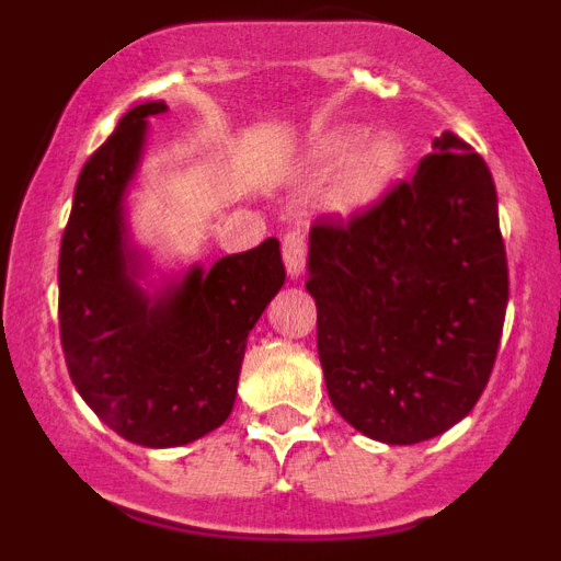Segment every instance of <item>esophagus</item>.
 Masks as SVG:
<instances>
[{"instance_id": "esophagus-1", "label": "esophagus", "mask_w": 561, "mask_h": 561, "mask_svg": "<svg viewBox=\"0 0 561 561\" xmlns=\"http://www.w3.org/2000/svg\"><path fill=\"white\" fill-rule=\"evenodd\" d=\"M284 264H286V272H289L291 280L304 275V270H306V236L300 230H289L284 236Z\"/></svg>"}]
</instances>
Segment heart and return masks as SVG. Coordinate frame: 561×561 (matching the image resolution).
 I'll return each mask as SVG.
<instances>
[{
  "label": "heart",
  "mask_w": 561,
  "mask_h": 561,
  "mask_svg": "<svg viewBox=\"0 0 561 561\" xmlns=\"http://www.w3.org/2000/svg\"><path fill=\"white\" fill-rule=\"evenodd\" d=\"M408 162L404 140L393 131L362 137L354 126H334L314 134L306 146L304 171L311 180L331 174L323 205L336 216H359L379 205L399 182Z\"/></svg>",
  "instance_id": "heart-1"
}]
</instances>
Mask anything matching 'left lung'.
I'll use <instances>...</instances> for the list:
<instances>
[{"label":"left lung","mask_w":561,"mask_h":561,"mask_svg":"<svg viewBox=\"0 0 561 561\" xmlns=\"http://www.w3.org/2000/svg\"><path fill=\"white\" fill-rule=\"evenodd\" d=\"M433 151L376 207L309 232L306 289L331 404L401 447L478 404L508 306L492 173L453 131Z\"/></svg>","instance_id":"1"}]
</instances>
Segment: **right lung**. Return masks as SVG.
I'll list each match as a JSON object with an SVG mask.
<instances>
[{"label": "right lung", "mask_w": 561, "mask_h": 561, "mask_svg": "<svg viewBox=\"0 0 561 561\" xmlns=\"http://www.w3.org/2000/svg\"><path fill=\"white\" fill-rule=\"evenodd\" d=\"M162 101L123 114L83 165L58 257V323L72 385L131 444L182 447L236 404L247 336L286 280L280 244L193 264L146 289L148 252L128 227L126 196ZM151 286V284H148Z\"/></svg>", "instance_id": "right-lung-1"}]
</instances>
